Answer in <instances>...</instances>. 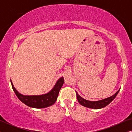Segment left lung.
Listing matches in <instances>:
<instances>
[{
  "label": "left lung",
  "instance_id": "left-lung-1",
  "mask_svg": "<svg viewBox=\"0 0 132 132\" xmlns=\"http://www.w3.org/2000/svg\"><path fill=\"white\" fill-rule=\"evenodd\" d=\"M120 91V89L114 95H113L112 96L109 97V98H105L104 100H100V101H97V102H91V101H88L86 100H85L83 98H82L80 95H79L76 91V95H77V100L79 103L81 105L85 106V107L92 108V109H100V108H104L108 105L113 99H114L116 96L118 94V93Z\"/></svg>",
  "mask_w": 132,
  "mask_h": 132
}]
</instances>
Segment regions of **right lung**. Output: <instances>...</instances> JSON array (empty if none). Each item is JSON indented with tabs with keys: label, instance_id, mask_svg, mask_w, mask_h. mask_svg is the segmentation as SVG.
Returning a JSON list of instances; mask_svg holds the SVG:
<instances>
[{
	"label": "right lung",
	"instance_id": "obj_1",
	"mask_svg": "<svg viewBox=\"0 0 132 132\" xmlns=\"http://www.w3.org/2000/svg\"><path fill=\"white\" fill-rule=\"evenodd\" d=\"M64 79L62 77L57 81L53 89L46 94L28 96L20 94L14 87L13 84L11 80L12 89L18 98L26 105L34 108H45L55 103L58 96L59 92L64 84Z\"/></svg>",
	"mask_w": 132,
	"mask_h": 132
}]
</instances>
